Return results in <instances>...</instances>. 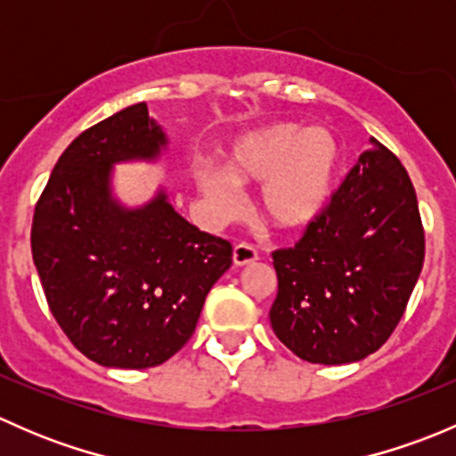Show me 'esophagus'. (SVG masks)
<instances>
[{
  "label": "esophagus",
  "instance_id": "obj_1",
  "mask_svg": "<svg viewBox=\"0 0 456 456\" xmlns=\"http://www.w3.org/2000/svg\"><path fill=\"white\" fill-rule=\"evenodd\" d=\"M257 249L254 245H249V242H240V245L233 247V262H236L238 266L242 265H249V262H256L257 260Z\"/></svg>",
  "mask_w": 456,
  "mask_h": 456
}]
</instances>
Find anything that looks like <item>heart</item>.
I'll return each instance as SVG.
<instances>
[{
  "label": "heart",
  "mask_w": 456,
  "mask_h": 456,
  "mask_svg": "<svg viewBox=\"0 0 456 456\" xmlns=\"http://www.w3.org/2000/svg\"><path fill=\"white\" fill-rule=\"evenodd\" d=\"M339 147L329 130H305L296 123H275L236 141L227 169H207L200 185L220 214L240 205L242 183H265L260 209L282 229L311 223L329 200Z\"/></svg>",
  "instance_id": "heart-1"
}]
</instances>
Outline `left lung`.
I'll list each match as a JSON object with an SVG mask.
<instances>
[{
    "mask_svg": "<svg viewBox=\"0 0 456 456\" xmlns=\"http://www.w3.org/2000/svg\"><path fill=\"white\" fill-rule=\"evenodd\" d=\"M269 317L280 342L311 364H351L393 335L421 273L426 236L402 160L377 139L306 224L275 249Z\"/></svg>",
    "mask_w": 456,
    "mask_h": 456,
    "instance_id": "obj_1",
    "label": "left lung"
}]
</instances>
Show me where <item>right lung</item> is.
Masks as SVG:
<instances>
[{
  "label": "right lung",
  "mask_w": 456,
  "mask_h": 456,
  "mask_svg": "<svg viewBox=\"0 0 456 456\" xmlns=\"http://www.w3.org/2000/svg\"><path fill=\"white\" fill-rule=\"evenodd\" d=\"M165 134L136 103L66 147L35 205L32 260L72 346L114 369L167 362L232 266L227 240L187 223L160 194L136 211L110 199V165L154 159Z\"/></svg>",
  "instance_id": "obj_1"
}]
</instances>
